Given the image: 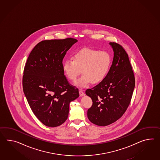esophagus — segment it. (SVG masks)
Wrapping results in <instances>:
<instances>
[{
  "label": "esophagus",
  "mask_w": 160,
  "mask_h": 160,
  "mask_svg": "<svg viewBox=\"0 0 160 160\" xmlns=\"http://www.w3.org/2000/svg\"><path fill=\"white\" fill-rule=\"evenodd\" d=\"M79 94H80V97H82V96L84 95V92L82 91V90H79Z\"/></svg>",
  "instance_id": "1"
}]
</instances>
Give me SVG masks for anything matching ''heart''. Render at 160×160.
<instances>
[{
	"mask_svg": "<svg viewBox=\"0 0 160 160\" xmlns=\"http://www.w3.org/2000/svg\"><path fill=\"white\" fill-rule=\"evenodd\" d=\"M73 59H66L62 69L67 78L74 82L79 74L82 75L75 82L80 88H85L92 82L98 84L105 78L109 70L111 57L108 52L90 48H84L76 52Z\"/></svg>",
	"mask_w": 160,
	"mask_h": 160,
	"instance_id": "b5f03b06",
	"label": "heart"
}]
</instances>
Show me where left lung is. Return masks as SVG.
I'll list each match as a JSON object with an SVG mask.
<instances>
[{"instance_id": "1", "label": "left lung", "mask_w": 160, "mask_h": 160, "mask_svg": "<svg viewBox=\"0 0 160 160\" xmlns=\"http://www.w3.org/2000/svg\"><path fill=\"white\" fill-rule=\"evenodd\" d=\"M114 52L113 62L104 80L86 94L92 101L87 111L91 122L106 126L117 121L130 103L135 88V77L128 55L117 43H109Z\"/></svg>"}]
</instances>
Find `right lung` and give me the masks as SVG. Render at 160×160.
Wrapping results in <instances>:
<instances>
[{"label":"right lung","instance_id":"1","mask_svg":"<svg viewBox=\"0 0 160 160\" xmlns=\"http://www.w3.org/2000/svg\"><path fill=\"white\" fill-rule=\"evenodd\" d=\"M78 40H44L33 48L24 68L22 86L36 117L49 127L66 121L69 104L79 97L78 90L68 82L62 69L66 52Z\"/></svg>","mask_w":160,"mask_h":160}]
</instances>
